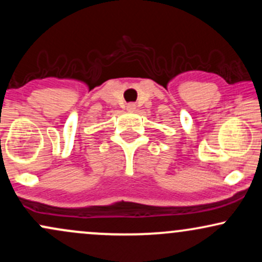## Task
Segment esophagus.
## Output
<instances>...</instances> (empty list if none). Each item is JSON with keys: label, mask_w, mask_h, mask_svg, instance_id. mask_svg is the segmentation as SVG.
<instances>
[{"label": "esophagus", "mask_w": 262, "mask_h": 262, "mask_svg": "<svg viewBox=\"0 0 262 262\" xmlns=\"http://www.w3.org/2000/svg\"><path fill=\"white\" fill-rule=\"evenodd\" d=\"M127 111L128 112H133V111H135V103H128Z\"/></svg>", "instance_id": "esophagus-1"}]
</instances>
